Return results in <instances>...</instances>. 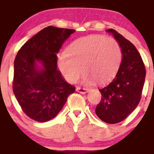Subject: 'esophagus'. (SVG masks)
I'll list each match as a JSON object with an SVG mask.
<instances>
[{"mask_svg": "<svg viewBox=\"0 0 154 154\" xmlns=\"http://www.w3.org/2000/svg\"><path fill=\"white\" fill-rule=\"evenodd\" d=\"M77 92H79V93L85 94V93H87V91H88V89H87V88H84V87H77Z\"/></svg>", "mask_w": 154, "mask_h": 154, "instance_id": "34e87169", "label": "esophagus"}]
</instances>
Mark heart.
<instances>
[{
    "label": "heart",
    "mask_w": 154,
    "mask_h": 154,
    "mask_svg": "<svg viewBox=\"0 0 154 154\" xmlns=\"http://www.w3.org/2000/svg\"><path fill=\"white\" fill-rule=\"evenodd\" d=\"M122 60L119 42L105 35H91L74 41L67 52L57 57V67L64 78L75 83L83 76V82L104 83L116 75Z\"/></svg>",
    "instance_id": "1"
}]
</instances>
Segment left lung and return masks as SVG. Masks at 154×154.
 Wrapping results in <instances>:
<instances>
[{
  "instance_id": "obj_1",
  "label": "left lung",
  "mask_w": 154,
  "mask_h": 154,
  "mask_svg": "<svg viewBox=\"0 0 154 154\" xmlns=\"http://www.w3.org/2000/svg\"><path fill=\"white\" fill-rule=\"evenodd\" d=\"M119 42L122 60L116 77L101 87V100L96 114L102 121L117 124L126 119L139 105L145 80L146 70L142 57L134 45L113 29H107Z\"/></svg>"
}]
</instances>
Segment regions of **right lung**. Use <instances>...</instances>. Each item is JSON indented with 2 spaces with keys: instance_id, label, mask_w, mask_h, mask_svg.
<instances>
[{
  "instance_id": "right-lung-1",
  "label": "right lung",
  "mask_w": 154,
  "mask_h": 154,
  "mask_svg": "<svg viewBox=\"0 0 154 154\" xmlns=\"http://www.w3.org/2000/svg\"><path fill=\"white\" fill-rule=\"evenodd\" d=\"M75 30L48 26L29 39L14 62L13 92L30 119L46 122L63 109L75 87L64 80L57 67V54ZM43 67L38 69L37 62Z\"/></svg>"
}]
</instances>
